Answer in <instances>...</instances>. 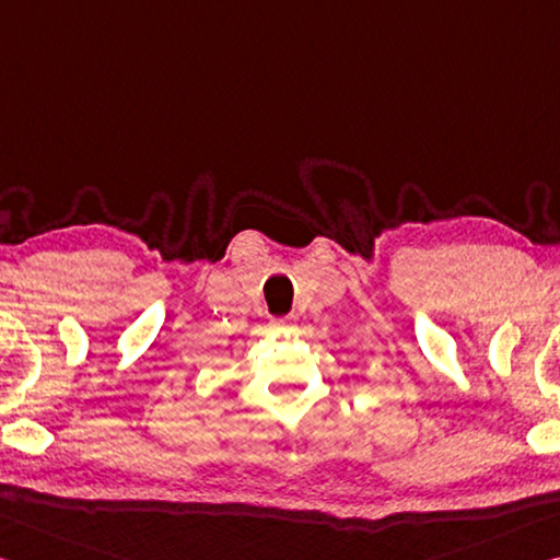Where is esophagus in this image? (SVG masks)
<instances>
[{"label": "esophagus", "instance_id": "esophagus-1", "mask_svg": "<svg viewBox=\"0 0 560 560\" xmlns=\"http://www.w3.org/2000/svg\"><path fill=\"white\" fill-rule=\"evenodd\" d=\"M273 328H279V331H283V328H294V316H283V318H273L271 322Z\"/></svg>", "mask_w": 560, "mask_h": 560}]
</instances>
